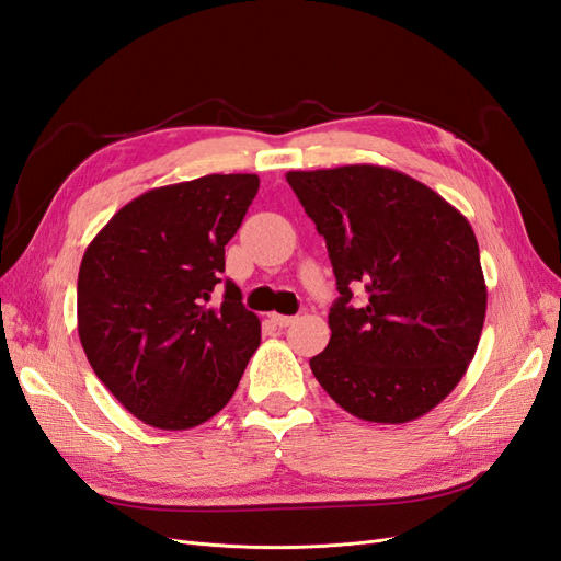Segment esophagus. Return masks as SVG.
Listing matches in <instances>:
<instances>
[{"label": "esophagus", "instance_id": "34e87169", "mask_svg": "<svg viewBox=\"0 0 561 561\" xmlns=\"http://www.w3.org/2000/svg\"><path fill=\"white\" fill-rule=\"evenodd\" d=\"M271 320H274V325H278V328H287V325H293V322H295V316H280V313H271Z\"/></svg>", "mask_w": 561, "mask_h": 561}]
</instances>
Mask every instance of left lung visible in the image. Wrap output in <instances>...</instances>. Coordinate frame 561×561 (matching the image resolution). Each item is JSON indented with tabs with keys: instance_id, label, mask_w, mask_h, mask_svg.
Masks as SVG:
<instances>
[{
	"instance_id": "8db88e82",
	"label": "left lung",
	"mask_w": 561,
	"mask_h": 561,
	"mask_svg": "<svg viewBox=\"0 0 561 561\" xmlns=\"http://www.w3.org/2000/svg\"><path fill=\"white\" fill-rule=\"evenodd\" d=\"M325 236L339 299L311 371L328 396L371 423H407L463 379L486 313L468 219L393 168L355 163L285 175ZM366 299L352 304V290Z\"/></svg>"
}]
</instances>
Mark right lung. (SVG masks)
<instances>
[{"label":"right lung","instance_id":"right-lung-1","mask_svg":"<svg viewBox=\"0 0 561 561\" xmlns=\"http://www.w3.org/2000/svg\"><path fill=\"white\" fill-rule=\"evenodd\" d=\"M257 190L252 173L157 186L126 203L83 252V353L151 428L190 431L213 419L260 346V318L222 276L225 245Z\"/></svg>","mask_w":561,"mask_h":561}]
</instances>
